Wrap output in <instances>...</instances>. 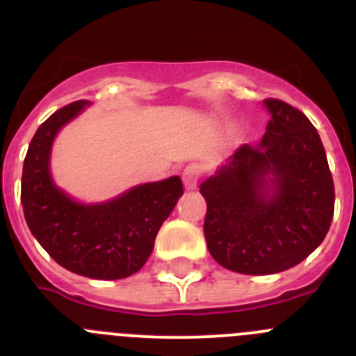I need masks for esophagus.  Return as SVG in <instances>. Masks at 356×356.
Returning <instances> with one entry per match:
<instances>
[{
  "instance_id": "obj_1",
  "label": "esophagus",
  "mask_w": 356,
  "mask_h": 356,
  "mask_svg": "<svg viewBox=\"0 0 356 356\" xmlns=\"http://www.w3.org/2000/svg\"><path fill=\"white\" fill-rule=\"evenodd\" d=\"M181 180H184L185 188H188V191L196 188L197 180H200V169H197L196 165H188V168H185L184 172H181Z\"/></svg>"
}]
</instances>
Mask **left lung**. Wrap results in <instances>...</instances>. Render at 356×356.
<instances>
[{
    "mask_svg": "<svg viewBox=\"0 0 356 356\" xmlns=\"http://www.w3.org/2000/svg\"><path fill=\"white\" fill-rule=\"evenodd\" d=\"M264 105L271 119L260 144H242L200 185L210 254L242 275H275L303 262L325 241L335 205L312 122L282 99Z\"/></svg>",
    "mask_w": 356,
    "mask_h": 356,
    "instance_id": "1",
    "label": "left lung"
}]
</instances>
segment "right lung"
Instances as JSON below:
<instances>
[{"label":"right lung","mask_w":356,"mask_h":356,"mask_svg":"<svg viewBox=\"0 0 356 356\" xmlns=\"http://www.w3.org/2000/svg\"><path fill=\"white\" fill-rule=\"evenodd\" d=\"M89 102L56 110L35 131L21 180V203L31 235L56 264L94 280H121L149 259L160 226L184 194L180 176L143 184L114 200L83 205L56 187L49 156L56 134Z\"/></svg>","instance_id":"add662e5"}]
</instances>
